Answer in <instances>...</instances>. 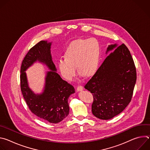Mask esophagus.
Segmentation results:
<instances>
[{"mask_svg":"<svg viewBox=\"0 0 150 150\" xmlns=\"http://www.w3.org/2000/svg\"><path fill=\"white\" fill-rule=\"evenodd\" d=\"M77 91H81L83 90V87L81 86V85H78L76 88Z\"/></svg>","mask_w":150,"mask_h":150,"instance_id":"obj_1","label":"esophagus"}]
</instances>
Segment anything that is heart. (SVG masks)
<instances>
[{"label":"heart","instance_id":"heart-1","mask_svg":"<svg viewBox=\"0 0 150 150\" xmlns=\"http://www.w3.org/2000/svg\"><path fill=\"white\" fill-rule=\"evenodd\" d=\"M65 57L57 61V68L62 76L72 81L76 68L81 75L89 76L96 71L100 59V46L95 38L79 39L73 41L65 51Z\"/></svg>","mask_w":150,"mask_h":150}]
</instances>
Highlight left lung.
<instances>
[{
  "instance_id": "8db88e82",
  "label": "left lung",
  "mask_w": 150,
  "mask_h": 150,
  "mask_svg": "<svg viewBox=\"0 0 150 150\" xmlns=\"http://www.w3.org/2000/svg\"><path fill=\"white\" fill-rule=\"evenodd\" d=\"M113 50L84 87L93 95V115L102 120L113 118L126 108L137 81L135 64L127 47L110 45L105 54Z\"/></svg>"
}]
</instances>
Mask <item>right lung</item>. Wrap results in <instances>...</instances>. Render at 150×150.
<instances>
[{"mask_svg":"<svg viewBox=\"0 0 150 150\" xmlns=\"http://www.w3.org/2000/svg\"><path fill=\"white\" fill-rule=\"evenodd\" d=\"M52 43L42 40L28 51L21 67V89L33 113L42 120L57 123L69 115L68 98L75 93V88L56 72L51 54ZM37 61L46 65L50 70L46 73L44 88L40 94L35 93L29 88L25 72Z\"/></svg>","mask_w":150,"mask_h":150,"instance_id":"right-lung-1","label":"right lung"}]
</instances>
